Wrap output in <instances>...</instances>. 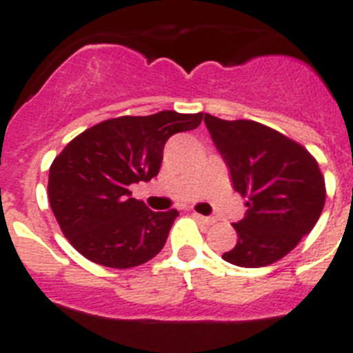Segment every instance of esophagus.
Segmentation results:
<instances>
[{
	"label": "esophagus",
	"mask_w": 353,
	"mask_h": 353,
	"mask_svg": "<svg viewBox=\"0 0 353 353\" xmlns=\"http://www.w3.org/2000/svg\"><path fill=\"white\" fill-rule=\"evenodd\" d=\"M194 218L197 219V221H201V223H204V225H214L216 223V219L214 218H211V216H202V214H197V212H194Z\"/></svg>",
	"instance_id": "34e87169"
}]
</instances>
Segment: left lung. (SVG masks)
I'll return each instance as SVG.
<instances>
[{"label": "left lung", "instance_id": "left-lung-1", "mask_svg": "<svg viewBox=\"0 0 353 353\" xmlns=\"http://www.w3.org/2000/svg\"><path fill=\"white\" fill-rule=\"evenodd\" d=\"M204 123L230 168L233 188L247 197L243 219L233 223L235 247L223 259L263 268L294 250L314 228L326 201V185L314 156L299 142L252 120Z\"/></svg>", "mask_w": 353, "mask_h": 353}]
</instances>
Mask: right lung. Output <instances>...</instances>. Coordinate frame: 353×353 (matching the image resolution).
Returning a JSON list of instances; mask_svg holds the SVG:
<instances>
[{"instance_id":"add662e5","label":"right lung","mask_w":353,"mask_h":353,"mask_svg":"<svg viewBox=\"0 0 353 353\" xmlns=\"http://www.w3.org/2000/svg\"><path fill=\"white\" fill-rule=\"evenodd\" d=\"M201 121L202 113L176 111L118 117L66 144L50 168L48 197L75 250L117 270L141 266L159 254L178 211H151L132 197L130 185L158 175L166 141Z\"/></svg>"}]
</instances>
